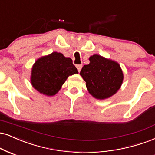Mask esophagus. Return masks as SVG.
Returning <instances> with one entry per match:
<instances>
[{
  "label": "esophagus",
  "mask_w": 155,
  "mask_h": 155,
  "mask_svg": "<svg viewBox=\"0 0 155 155\" xmlns=\"http://www.w3.org/2000/svg\"><path fill=\"white\" fill-rule=\"evenodd\" d=\"M76 68H77V69H78V71H79V72H80V71H81V68H82V65H81V64L76 65Z\"/></svg>",
  "instance_id": "34e87169"
}]
</instances>
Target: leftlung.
<instances>
[{"instance_id":"1","label":"left lung","mask_w":155,"mask_h":155,"mask_svg":"<svg viewBox=\"0 0 155 155\" xmlns=\"http://www.w3.org/2000/svg\"><path fill=\"white\" fill-rule=\"evenodd\" d=\"M89 61V64L84 65L80 72L89 92L100 100L115 94L124 79L118 63L99 55L91 56Z\"/></svg>"}]
</instances>
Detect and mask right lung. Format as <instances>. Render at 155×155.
Listing matches in <instances>:
<instances>
[{
    "mask_svg": "<svg viewBox=\"0 0 155 155\" xmlns=\"http://www.w3.org/2000/svg\"><path fill=\"white\" fill-rule=\"evenodd\" d=\"M78 70L70 58L54 53L39 58L31 70V82L35 89L48 96L55 95L67 78Z\"/></svg>",
    "mask_w": 155,
    "mask_h": 155,
    "instance_id": "add662e5",
    "label": "right lung"
}]
</instances>
